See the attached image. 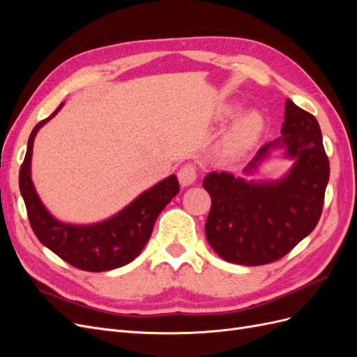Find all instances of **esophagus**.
<instances>
[{
	"mask_svg": "<svg viewBox=\"0 0 357 357\" xmlns=\"http://www.w3.org/2000/svg\"><path fill=\"white\" fill-rule=\"evenodd\" d=\"M177 177H178V181L181 186L193 185L197 180V167L193 164H185L178 169Z\"/></svg>",
	"mask_w": 357,
	"mask_h": 357,
	"instance_id": "obj_1",
	"label": "esophagus"
}]
</instances>
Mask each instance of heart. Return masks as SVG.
<instances>
[{"mask_svg":"<svg viewBox=\"0 0 357 357\" xmlns=\"http://www.w3.org/2000/svg\"><path fill=\"white\" fill-rule=\"evenodd\" d=\"M261 131V117L256 113L240 116L226 131L220 142V152L228 159H236L250 150Z\"/></svg>","mask_w":357,"mask_h":357,"instance_id":"1","label":"heart"}]
</instances>
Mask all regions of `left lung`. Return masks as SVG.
<instances>
[{
	"mask_svg": "<svg viewBox=\"0 0 357 357\" xmlns=\"http://www.w3.org/2000/svg\"><path fill=\"white\" fill-rule=\"evenodd\" d=\"M282 137L259 149L244 169L252 174L275 150L294 160L278 180L253 181L210 172L202 186L211 197L205 235L226 262L265 265L287 255L316 228L329 181V159L316 117L287 100Z\"/></svg>",
	"mask_w": 357,
	"mask_h": 357,
	"instance_id": "obj_1",
	"label": "left lung"
}]
</instances>
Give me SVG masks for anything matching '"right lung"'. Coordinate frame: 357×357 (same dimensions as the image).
<instances>
[{
  "instance_id": "obj_1",
  "label": "right lung",
  "mask_w": 357,
  "mask_h": 357,
  "mask_svg": "<svg viewBox=\"0 0 357 357\" xmlns=\"http://www.w3.org/2000/svg\"><path fill=\"white\" fill-rule=\"evenodd\" d=\"M62 105L63 102L32 129L19 172L20 195L26 205L31 228L43 245L83 271H110L132 262L142 253L152 235L158 215L177 195L180 185L174 174L160 180L155 186L139 193L125 208L102 222L73 225L53 218L41 202L32 183L31 159L38 129L56 116Z\"/></svg>"
}]
</instances>
